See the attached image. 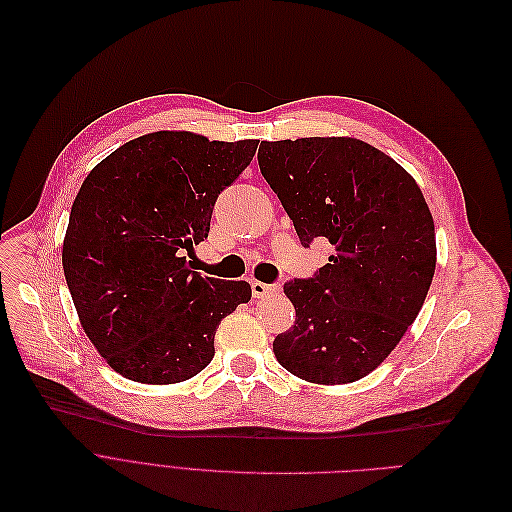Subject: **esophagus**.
<instances>
[{
    "label": "esophagus",
    "instance_id": "1",
    "mask_svg": "<svg viewBox=\"0 0 512 512\" xmlns=\"http://www.w3.org/2000/svg\"><path fill=\"white\" fill-rule=\"evenodd\" d=\"M279 291H281V285H269V283H262V281H254L252 283V294L258 300L275 296V294H279Z\"/></svg>",
    "mask_w": 512,
    "mask_h": 512
}]
</instances>
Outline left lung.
<instances>
[{
    "label": "left lung",
    "mask_w": 512,
    "mask_h": 512,
    "mask_svg": "<svg viewBox=\"0 0 512 512\" xmlns=\"http://www.w3.org/2000/svg\"><path fill=\"white\" fill-rule=\"evenodd\" d=\"M260 173L302 246L325 237L335 254L310 279L285 283L296 323L273 352L310 383L367 377L415 323L435 273V227L421 187L354 137L262 141Z\"/></svg>",
    "instance_id": "1"
}]
</instances>
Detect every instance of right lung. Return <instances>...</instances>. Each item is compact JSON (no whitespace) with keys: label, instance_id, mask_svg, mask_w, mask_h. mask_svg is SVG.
Instances as JSON below:
<instances>
[{"label":"right lung","instance_id":"right-lung-1","mask_svg":"<svg viewBox=\"0 0 512 512\" xmlns=\"http://www.w3.org/2000/svg\"><path fill=\"white\" fill-rule=\"evenodd\" d=\"M256 148L258 139L156 131L83 181L62 266L81 327L116 373L148 385L191 379L210 364L221 321L250 302V283L202 277L183 254L208 237L218 193Z\"/></svg>","mask_w":512,"mask_h":512}]
</instances>
